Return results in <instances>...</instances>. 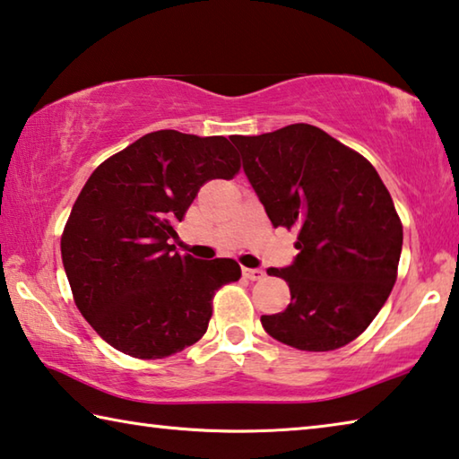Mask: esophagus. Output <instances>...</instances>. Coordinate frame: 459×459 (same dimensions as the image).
<instances>
[{
	"mask_svg": "<svg viewBox=\"0 0 459 459\" xmlns=\"http://www.w3.org/2000/svg\"><path fill=\"white\" fill-rule=\"evenodd\" d=\"M242 274L246 276L247 281H260V279H264V273H262L260 268H244Z\"/></svg>",
	"mask_w": 459,
	"mask_h": 459,
	"instance_id": "34e87169",
	"label": "esophagus"
}]
</instances>
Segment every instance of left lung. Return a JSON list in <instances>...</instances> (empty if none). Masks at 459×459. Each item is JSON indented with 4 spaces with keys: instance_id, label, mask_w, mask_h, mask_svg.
Here are the masks:
<instances>
[{
    "instance_id": "obj_1",
    "label": "left lung",
    "mask_w": 459,
    "mask_h": 459,
    "mask_svg": "<svg viewBox=\"0 0 459 459\" xmlns=\"http://www.w3.org/2000/svg\"><path fill=\"white\" fill-rule=\"evenodd\" d=\"M274 228L297 230L282 313L262 315L274 340L305 351L354 342L396 282L403 223L377 169L321 127L290 124L231 138Z\"/></svg>"
}]
</instances>
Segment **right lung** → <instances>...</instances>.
Segmentation results:
<instances>
[{"label":"right lung","mask_w":459,"mask_h":459,"mask_svg":"<svg viewBox=\"0 0 459 459\" xmlns=\"http://www.w3.org/2000/svg\"><path fill=\"white\" fill-rule=\"evenodd\" d=\"M223 136L150 132L93 170L66 220L60 254L73 299L111 348L160 359L199 342L215 290L242 276L231 258L175 252V225L207 180L234 178Z\"/></svg>","instance_id":"right-lung-1"}]
</instances>
